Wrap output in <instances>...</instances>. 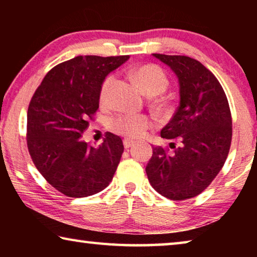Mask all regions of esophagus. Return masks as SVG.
I'll list each match as a JSON object with an SVG mask.
<instances>
[{"label":"esophagus","mask_w":257,"mask_h":257,"mask_svg":"<svg viewBox=\"0 0 257 257\" xmlns=\"http://www.w3.org/2000/svg\"><path fill=\"white\" fill-rule=\"evenodd\" d=\"M134 144H135V142L132 141V139H128V138L123 139V146H124V149H129V147H132Z\"/></svg>","instance_id":"1"}]
</instances>
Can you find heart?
I'll use <instances>...</instances> for the list:
<instances>
[{"label":"heart","instance_id":"1","mask_svg":"<svg viewBox=\"0 0 257 257\" xmlns=\"http://www.w3.org/2000/svg\"><path fill=\"white\" fill-rule=\"evenodd\" d=\"M133 79L144 90V93L154 96L162 94L169 85V79L162 68L155 64H145L135 68L130 72ZM115 82V76H107L99 89V102L107 104L110 101L112 88ZM163 106L162 104H160ZM151 127V119L145 114H120L111 121L113 132L127 137H141Z\"/></svg>","mask_w":257,"mask_h":257}]
</instances>
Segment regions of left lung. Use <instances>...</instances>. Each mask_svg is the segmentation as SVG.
Returning <instances> with one entry per match:
<instances>
[{"label":"left lung","instance_id":"obj_1","mask_svg":"<svg viewBox=\"0 0 257 257\" xmlns=\"http://www.w3.org/2000/svg\"><path fill=\"white\" fill-rule=\"evenodd\" d=\"M179 79L180 104L161 137L180 143L175 151L153 147L146 173L153 188L172 201L205 190L222 169L232 138L228 98L216 77L199 61L185 55L153 54Z\"/></svg>","mask_w":257,"mask_h":257}]
</instances>
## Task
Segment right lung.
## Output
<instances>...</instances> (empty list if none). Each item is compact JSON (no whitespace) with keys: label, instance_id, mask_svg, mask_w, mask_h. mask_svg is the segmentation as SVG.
<instances>
[{"label":"right lung","instance_id":"1","mask_svg":"<svg viewBox=\"0 0 257 257\" xmlns=\"http://www.w3.org/2000/svg\"><path fill=\"white\" fill-rule=\"evenodd\" d=\"M129 55L76 56L52 68L30 99L27 146L35 167L68 197H87L110 184L123 153L111 133L94 147L82 141L98 110L105 77Z\"/></svg>","mask_w":257,"mask_h":257}]
</instances>
